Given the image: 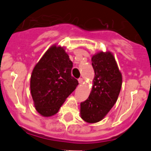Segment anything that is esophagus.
I'll return each instance as SVG.
<instances>
[{"label":"esophagus","instance_id":"1","mask_svg":"<svg viewBox=\"0 0 151 151\" xmlns=\"http://www.w3.org/2000/svg\"><path fill=\"white\" fill-rule=\"evenodd\" d=\"M78 82H79V83H83V79H82V78H79L78 79Z\"/></svg>","mask_w":151,"mask_h":151}]
</instances>
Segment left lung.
I'll return each mask as SVG.
<instances>
[{"label":"left lung","mask_w":151,"mask_h":151,"mask_svg":"<svg viewBox=\"0 0 151 151\" xmlns=\"http://www.w3.org/2000/svg\"><path fill=\"white\" fill-rule=\"evenodd\" d=\"M95 71L88 98L80 104V116L87 123L101 122L116 103L122 85V74L110 51L91 57Z\"/></svg>","instance_id":"8db88e82"}]
</instances>
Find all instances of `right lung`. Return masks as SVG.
<instances>
[{
    "instance_id": "add662e5",
    "label": "right lung",
    "mask_w": 151,
    "mask_h": 151,
    "mask_svg": "<svg viewBox=\"0 0 151 151\" xmlns=\"http://www.w3.org/2000/svg\"><path fill=\"white\" fill-rule=\"evenodd\" d=\"M72 62L63 47L53 45L36 64L30 77V91L36 111L44 117L58 112L78 81L71 76Z\"/></svg>"
}]
</instances>
